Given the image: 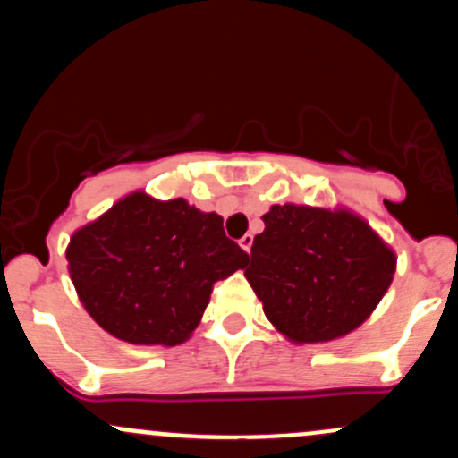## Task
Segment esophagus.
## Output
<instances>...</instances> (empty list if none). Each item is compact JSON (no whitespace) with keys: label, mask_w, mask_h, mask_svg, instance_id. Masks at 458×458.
Listing matches in <instances>:
<instances>
[{"label":"esophagus","mask_w":458,"mask_h":458,"mask_svg":"<svg viewBox=\"0 0 458 458\" xmlns=\"http://www.w3.org/2000/svg\"><path fill=\"white\" fill-rule=\"evenodd\" d=\"M252 243H254L252 234H243V237H241V241H239V245H241V248H243L248 254H250V250H252Z\"/></svg>","instance_id":"34e87169"}]
</instances>
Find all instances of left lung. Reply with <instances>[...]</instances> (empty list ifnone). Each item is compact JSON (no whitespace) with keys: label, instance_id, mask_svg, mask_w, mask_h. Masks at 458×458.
Instances as JSON below:
<instances>
[{"label":"left lung","instance_id":"obj_1","mask_svg":"<svg viewBox=\"0 0 458 458\" xmlns=\"http://www.w3.org/2000/svg\"><path fill=\"white\" fill-rule=\"evenodd\" d=\"M245 278L267 319L293 344L359 328L395 274V252L348 208L276 204L263 215Z\"/></svg>","mask_w":458,"mask_h":458}]
</instances>
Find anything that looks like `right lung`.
<instances>
[{"label":"right lung","mask_w":458,"mask_h":458,"mask_svg":"<svg viewBox=\"0 0 458 458\" xmlns=\"http://www.w3.org/2000/svg\"><path fill=\"white\" fill-rule=\"evenodd\" d=\"M67 260L80 302L106 333L172 348L193 335L213 284L243 269L248 254L217 213L134 191L75 230Z\"/></svg>","instance_id":"1"}]
</instances>
